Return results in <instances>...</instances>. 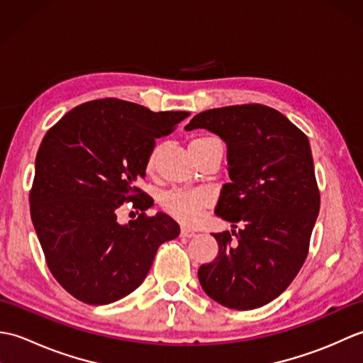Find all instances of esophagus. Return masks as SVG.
Returning <instances> with one entry per match:
<instances>
[{
	"mask_svg": "<svg viewBox=\"0 0 363 363\" xmlns=\"http://www.w3.org/2000/svg\"><path fill=\"white\" fill-rule=\"evenodd\" d=\"M181 237H186V238L195 237V230H191L189 228H181Z\"/></svg>",
	"mask_w": 363,
	"mask_h": 363,
	"instance_id": "esophagus-1",
	"label": "esophagus"
}]
</instances>
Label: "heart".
I'll list each match as a JSON object with an SVG mask.
<instances>
[{"mask_svg": "<svg viewBox=\"0 0 363 363\" xmlns=\"http://www.w3.org/2000/svg\"><path fill=\"white\" fill-rule=\"evenodd\" d=\"M213 137H199L191 142H203L211 140ZM157 150L152 151L148 160V167L151 168L156 160ZM211 195L204 190H189V189H172L167 190L160 195L162 209L173 215L182 223H194L198 220L204 207L211 204Z\"/></svg>", "mask_w": 363, "mask_h": 363, "instance_id": "b5f03b06", "label": "heart"}]
</instances>
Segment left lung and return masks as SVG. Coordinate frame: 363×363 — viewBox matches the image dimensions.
<instances>
[{
    "mask_svg": "<svg viewBox=\"0 0 363 363\" xmlns=\"http://www.w3.org/2000/svg\"><path fill=\"white\" fill-rule=\"evenodd\" d=\"M228 146L230 182L215 213L234 223L213 234L218 256L198 269L203 290L221 306L251 311L289 287L309 254L320 190L307 135L273 107L240 104L195 115Z\"/></svg>",
    "mask_w": 363,
    "mask_h": 363,
    "instance_id": "1",
    "label": "left lung"
}]
</instances>
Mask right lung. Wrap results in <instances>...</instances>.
<instances>
[{"label":"right lung","mask_w":363,"mask_h":363,"mask_svg":"<svg viewBox=\"0 0 363 363\" xmlns=\"http://www.w3.org/2000/svg\"><path fill=\"white\" fill-rule=\"evenodd\" d=\"M189 115L103 98L74 107L45 134L30 218L51 274L76 299L103 306L125 298L143 282L159 246L179 235L172 217L146 215L154 201L137 182L154 140ZM125 202L143 213L120 225Z\"/></svg>","instance_id":"obj_1"}]
</instances>
